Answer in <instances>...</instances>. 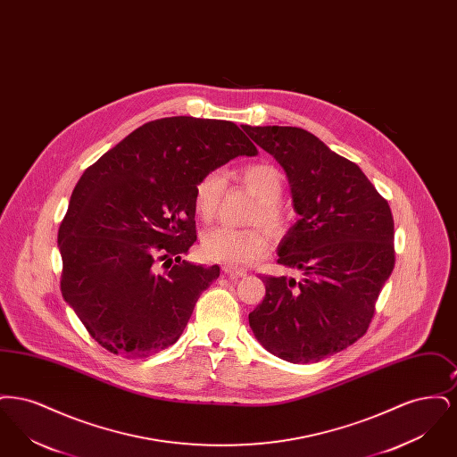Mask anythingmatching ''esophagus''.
Segmentation results:
<instances>
[{"label": "esophagus", "instance_id": "1", "mask_svg": "<svg viewBox=\"0 0 457 457\" xmlns=\"http://www.w3.org/2000/svg\"><path fill=\"white\" fill-rule=\"evenodd\" d=\"M222 272H224L229 279H238V278H245V276H246L245 270L237 269V267H231V265H224V267H222Z\"/></svg>", "mask_w": 457, "mask_h": 457}]
</instances>
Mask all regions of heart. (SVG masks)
<instances>
[{
	"label": "heart",
	"instance_id": "obj_1",
	"mask_svg": "<svg viewBox=\"0 0 457 457\" xmlns=\"http://www.w3.org/2000/svg\"><path fill=\"white\" fill-rule=\"evenodd\" d=\"M235 179L257 198L250 222L263 224L269 229H281L286 220L279 198L283 195L284 176L276 166L259 162L248 164L235 173ZM226 190V174L211 171L204 174L195 187L196 214L204 220L216 218ZM269 235L261 228L235 229L219 226L202 237V255L211 262L231 267H248L265 257L269 250Z\"/></svg>",
	"mask_w": 457,
	"mask_h": 457
}]
</instances>
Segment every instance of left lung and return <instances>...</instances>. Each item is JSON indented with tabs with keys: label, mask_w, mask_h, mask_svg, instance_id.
<instances>
[{
	"label": "left lung",
	"mask_w": 457,
	"mask_h": 457,
	"mask_svg": "<svg viewBox=\"0 0 457 457\" xmlns=\"http://www.w3.org/2000/svg\"><path fill=\"white\" fill-rule=\"evenodd\" d=\"M243 130L287 174L298 222L278 263L300 281L263 276L265 296L248 315L262 346L291 363H313L365 336L394 263V219L363 171L296 127Z\"/></svg>",
	"instance_id": "obj_1"
}]
</instances>
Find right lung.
I'll list each match as a JSON object with an SVG mask.
<instances>
[{"label":"right lung","instance_id":"obj_1","mask_svg":"<svg viewBox=\"0 0 457 457\" xmlns=\"http://www.w3.org/2000/svg\"><path fill=\"white\" fill-rule=\"evenodd\" d=\"M255 154L233 121L171 116L131 131L80 176L58 231L62 293L103 348L145 358L178 341L219 278V265L181 261L196 239V183ZM161 261L174 263L162 275Z\"/></svg>","mask_w":457,"mask_h":457}]
</instances>
